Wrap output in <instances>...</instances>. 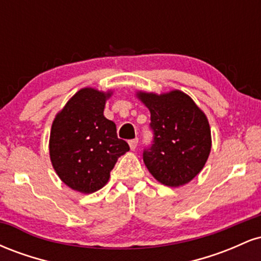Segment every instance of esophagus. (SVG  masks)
<instances>
[{"label": "esophagus", "mask_w": 261, "mask_h": 261, "mask_svg": "<svg viewBox=\"0 0 261 261\" xmlns=\"http://www.w3.org/2000/svg\"><path fill=\"white\" fill-rule=\"evenodd\" d=\"M137 143H139V139H134L128 141V146H130V148L133 149V151L137 147Z\"/></svg>", "instance_id": "1"}]
</instances>
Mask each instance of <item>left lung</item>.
I'll return each instance as SVG.
<instances>
[{"label": "left lung", "mask_w": 261, "mask_h": 261, "mask_svg": "<svg viewBox=\"0 0 261 261\" xmlns=\"http://www.w3.org/2000/svg\"><path fill=\"white\" fill-rule=\"evenodd\" d=\"M151 112L152 142L143 162L152 175L168 187H180L199 174L211 151V131L205 114L180 91L140 93Z\"/></svg>", "instance_id": "left-lung-1"}]
</instances>
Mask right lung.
Returning <instances> with one entry per match:
<instances>
[{"label":"right lung","mask_w":261,"mask_h":261,"mask_svg":"<svg viewBox=\"0 0 261 261\" xmlns=\"http://www.w3.org/2000/svg\"><path fill=\"white\" fill-rule=\"evenodd\" d=\"M109 93L83 88L56 115L50 133L54 169L73 190L91 194L109 180L116 161L127 152L116 126L104 116Z\"/></svg>","instance_id":"add662e5"}]
</instances>
